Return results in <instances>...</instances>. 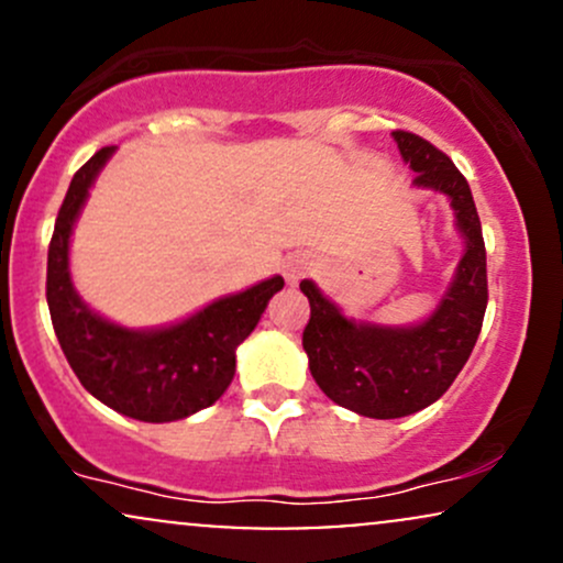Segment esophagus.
<instances>
[{
	"label": "esophagus",
	"mask_w": 563,
	"mask_h": 563,
	"mask_svg": "<svg viewBox=\"0 0 563 563\" xmlns=\"http://www.w3.org/2000/svg\"><path fill=\"white\" fill-rule=\"evenodd\" d=\"M307 273H309L307 256H290V260L283 264V277H286L288 286H296V283H299Z\"/></svg>",
	"instance_id": "obj_1"
}]
</instances>
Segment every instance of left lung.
<instances>
[{
    "label": "left lung",
    "mask_w": 563,
    "mask_h": 563,
    "mask_svg": "<svg viewBox=\"0 0 563 563\" xmlns=\"http://www.w3.org/2000/svg\"><path fill=\"white\" fill-rule=\"evenodd\" d=\"M391 137L416 172L412 185L450 200L463 238V256L434 312L412 325H378L349 318L312 280L299 286L312 309L301 339L312 378L335 405L378 421L412 416L450 389L479 339L487 309V251L466 177L418 134Z\"/></svg>",
    "instance_id": "8db88e82"
}]
</instances>
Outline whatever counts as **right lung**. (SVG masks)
I'll use <instances>...</instances> for the list:
<instances>
[{
	"mask_svg": "<svg viewBox=\"0 0 563 563\" xmlns=\"http://www.w3.org/2000/svg\"><path fill=\"white\" fill-rule=\"evenodd\" d=\"M113 153V145L102 147L74 174L57 214L47 254L53 328L76 378L95 399L134 421H183L228 391L235 349L262 320L283 277H267L161 328H124L89 309L70 280V235L89 187Z\"/></svg>",
	"mask_w": 563,
	"mask_h": 563,
	"instance_id": "right-lung-1",
	"label": "right lung"
}]
</instances>
